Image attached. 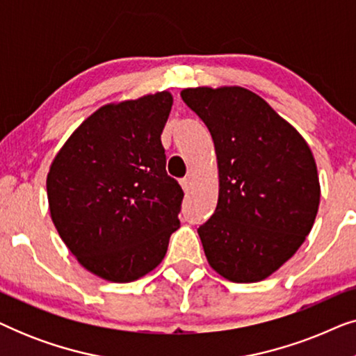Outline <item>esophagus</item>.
I'll use <instances>...</instances> for the list:
<instances>
[{
  "label": "esophagus",
  "mask_w": 356,
  "mask_h": 356,
  "mask_svg": "<svg viewBox=\"0 0 356 356\" xmlns=\"http://www.w3.org/2000/svg\"><path fill=\"white\" fill-rule=\"evenodd\" d=\"M179 184H181L183 191H184V193H188V191H189V188H191V178H183L181 181H179Z\"/></svg>",
  "instance_id": "1"
}]
</instances>
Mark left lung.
<instances>
[{"mask_svg":"<svg viewBox=\"0 0 356 356\" xmlns=\"http://www.w3.org/2000/svg\"><path fill=\"white\" fill-rule=\"evenodd\" d=\"M179 95L207 126L217 155V207L197 228L209 266L236 284L264 280L314 225L321 186L313 152L245 87H196Z\"/></svg>","mask_w":356,"mask_h":356,"instance_id":"1","label":"left lung"}]
</instances>
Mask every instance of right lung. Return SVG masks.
I'll return each mask as SVG.
<instances>
[{"label":"right lung","instance_id":"obj_1","mask_svg":"<svg viewBox=\"0 0 356 356\" xmlns=\"http://www.w3.org/2000/svg\"><path fill=\"white\" fill-rule=\"evenodd\" d=\"M173 97L157 92L100 106L50 165L51 220L79 264L128 284L152 272L179 228L183 189L168 177L160 134Z\"/></svg>","mask_w":356,"mask_h":356}]
</instances>
